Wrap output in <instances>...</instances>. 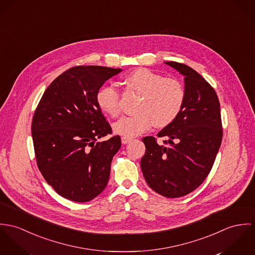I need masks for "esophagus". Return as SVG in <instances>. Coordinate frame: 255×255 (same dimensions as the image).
<instances>
[{
  "mask_svg": "<svg viewBox=\"0 0 255 255\" xmlns=\"http://www.w3.org/2000/svg\"><path fill=\"white\" fill-rule=\"evenodd\" d=\"M131 140H132L131 138H126V137H122V138H121V141H122V143H124V144H125V143H128L129 141H131Z\"/></svg>",
  "mask_w": 255,
  "mask_h": 255,
  "instance_id": "1",
  "label": "esophagus"
}]
</instances>
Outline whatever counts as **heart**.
<instances>
[{
  "mask_svg": "<svg viewBox=\"0 0 255 255\" xmlns=\"http://www.w3.org/2000/svg\"><path fill=\"white\" fill-rule=\"evenodd\" d=\"M131 89L141 94L136 112L123 116L114 124L115 134L132 138L147 131L152 125L163 128L172 124L183 111L186 91L183 84L174 78H165L147 68L133 70L125 77ZM99 109L116 117L120 114V94L113 85L102 87L96 97Z\"/></svg>",
  "mask_w": 255,
  "mask_h": 255,
  "instance_id": "1",
  "label": "heart"
}]
</instances>
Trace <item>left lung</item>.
<instances>
[{
  "label": "left lung",
  "mask_w": 255,
  "mask_h": 255,
  "mask_svg": "<svg viewBox=\"0 0 255 255\" xmlns=\"http://www.w3.org/2000/svg\"><path fill=\"white\" fill-rule=\"evenodd\" d=\"M185 80L186 101L182 113L157 137L142 138L145 153L141 168L147 185L165 198H180L198 188L213 166L223 129L216 92L190 66L166 61Z\"/></svg>",
  "instance_id": "obj_1"
}]
</instances>
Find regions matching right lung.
I'll return each instance as SVG.
<instances>
[{"label":"right lung","instance_id":"right-lung-1","mask_svg":"<svg viewBox=\"0 0 255 255\" xmlns=\"http://www.w3.org/2000/svg\"><path fill=\"white\" fill-rule=\"evenodd\" d=\"M121 68L79 65L51 83L33 115L31 131L38 168L59 196L86 202L107 187L121 139L113 134L96 101Z\"/></svg>","mask_w":255,"mask_h":255}]
</instances>
